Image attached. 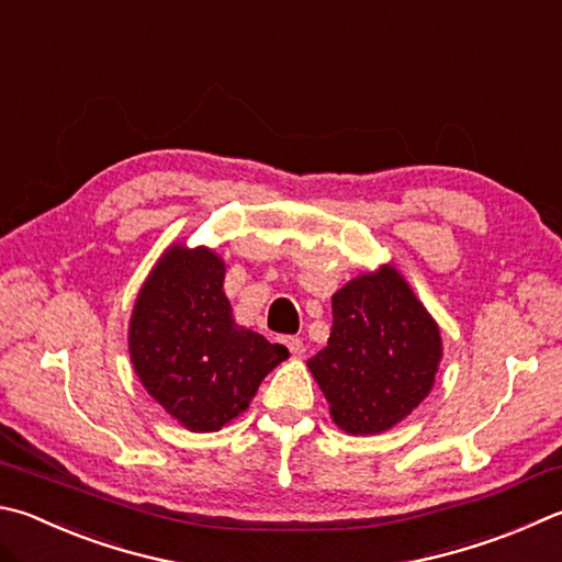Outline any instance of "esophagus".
<instances>
[{"label": "esophagus", "instance_id": "obj_1", "mask_svg": "<svg viewBox=\"0 0 562 562\" xmlns=\"http://www.w3.org/2000/svg\"><path fill=\"white\" fill-rule=\"evenodd\" d=\"M284 346H288L292 356H302L304 353V344L300 336H284Z\"/></svg>", "mask_w": 562, "mask_h": 562}]
</instances>
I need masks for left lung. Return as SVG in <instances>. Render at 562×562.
Instances as JSON below:
<instances>
[{"instance_id": "left-lung-1", "label": "left lung", "mask_w": 562, "mask_h": 562, "mask_svg": "<svg viewBox=\"0 0 562 562\" xmlns=\"http://www.w3.org/2000/svg\"><path fill=\"white\" fill-rule=\"evenodd\" d=\"M331 314L329 341L307 361L331 420L349 435L391 430L432 391L440 326L393 265L346 282Z\"/></svg>"}]
</instances>
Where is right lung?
Returning a JSON list of instances; mask_svg holds the SVG:
<instances>
[{
  "label": "right lung",
  "mask_w": 562,
  "mask_h": 562,
  "mask_svg": "<svg viewBox=\"0 0 562 562\" xmlns=\"http://www.w3.org/2000/svg\"><path fill=\"white\" fill-rule=\"evenodd\" d=\"M226 262L211 248L169 246L142 284L130 319V359L139 383L179 425L213 432L248 411L274 366L288 359L233 319Z\"/></svg>",
  "instance_id": "right-lung-1"
}]
</instances>
